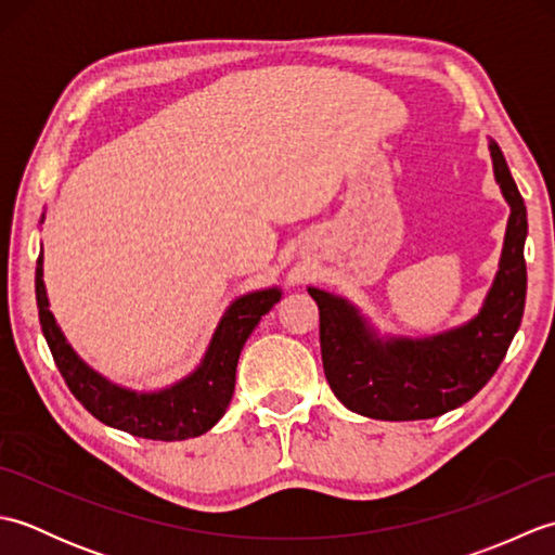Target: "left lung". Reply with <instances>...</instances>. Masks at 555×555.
<instances>
[{"label": "left lung", "instance_id": "1", "mask_svg": "<svg viewBox=\"0 0 555 555\" xmlns=\"http://www.w3.org/2000/svg\"><path fill=\"white\" fill-rule=\"evenodd\" d=\"M493 176L511 207L493 284L479 312L434 336L382 334L348 298L308 286L320 308L326 382L362 417L405 422L439 417L479 393L517 334L527 296V207L496 140Z\"/></svg>", "mask_w": 555, "mask_h": 555}]
</instances>
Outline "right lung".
<instances>
[{"label":"right lung","instance_id":"obj_1","mask_svg":"<svg viewBox=\"0 0 555 555\" xmlns=\"http://www.w3.org/2000/svg\"><path fill=\"white\" fill-rule=\"evenodd\" d=\"M42 221L44 215L40 223ZM42 259L44 257L40 253L38 267H35V298H38L40 326L70 393L80 400V405L92 417H98L107 427L152 441L193 439V436L215 427L231 403L235 367H238L247 336L284 296L279 286L238 296L223 310L203 360L191 374H185L183 379L173 382L171 386L157 388V391H135V388L114 384L107 376L92 370L68 344L50 310V298H47L42 279Z\"/></svg>","mask_w":555,"mask_h":555}]
</instances>
